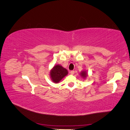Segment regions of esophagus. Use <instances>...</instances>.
I'll return each instance as SVG.
<instances>
[{"mask_svg": "<svg viewBox=\"0 0 130 130\" xmlns=\"http://www.w3.org/2000/svg\"><path fill=\"white\" fill-rule=\"evenodd\" d=\"M70 74L73 75L74 74V70H71V71L70 72Z\"/></svg>", "mask_w": 130, "mask_h": 130, "instance_id": "obj_1", "label": "esophagus"}]
</instances>
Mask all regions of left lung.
Segmentation results:
<instances>
[{
    "label": "left lung",
    "instance_id": "left-lung-1",
    "mask_svg": "<svg viewBox=\"0 0 130 130\" xmlns=\"http://www.w3.org/2000/svg\"><path fill=\"white\" fill-rule=\"evenodd\" d=\"M81 76H82L83 77H86V76H87V74H86V72L84 71L81 73Z\"/></svg>",
    "mask_w": 130,
    "mask_h": 130
}]
</instances>
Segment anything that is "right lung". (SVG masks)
I'll list each match as a JSON object with an SVG mask.
<instances>
[{
  "label": "right lung",
  "instance_id": "1",
  "mask_svg": "<svg viewBox=\"0 0 130 130\" xmlns=\"http://www.w3.org/2000/svg\"><path fill=\"white\" fill-rule=\"evenodd\" d=\"M68 74L66 69L63 68L61 66L56 65L54 67L50 72V76L53 82L58 83Z\"/></svg>",
  "mask_w": 130,
  "mask_h": 130
}]
</instances>
